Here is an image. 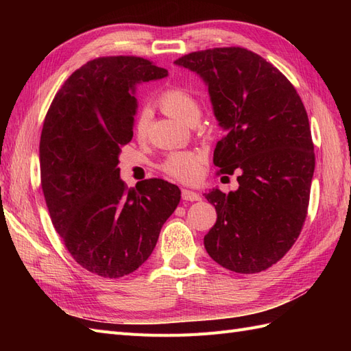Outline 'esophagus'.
Masks as SVG:
<instances>
[{"instance_id": "1", "label": "esophagus", "mask_w": 351, "mask_h": 351, "mask_svg": "<svg viewBox=\"0 0 351 351\" xmlns=\"http://www.w3.org/2000/svg\"><path fill=\"white\" fill-rule=\"evenodd\" d=\"M182 197H183V200H186V202H197V200H202V197H200L197 193L192 192V190H187V189H183Z\"/></svg>"}]
</instances>
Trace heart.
Instances as JSON below:
<instances>
[{"label": "heart", "mask_w": 351, "mask_h": 351, "mask_svg": "<svg viewBox=\"0 0 351 351\" xmlns=\"http://www.w3.org/2000/svg\"><path fill=\"white\" fill-rule=\"evenodd\" d=\"M158 107L168 115L186 124H195L200 115V105L195 95L186 88L173 86L165 89L156 98ZM151 124L149 110H142L134 120V134L142 139L147 134ZM202 159L193 152L169 154L161 164L162 171L176 180L192 183L200 174Z\"/></svg>", "instance_id": "obj_1"}]
</instances>
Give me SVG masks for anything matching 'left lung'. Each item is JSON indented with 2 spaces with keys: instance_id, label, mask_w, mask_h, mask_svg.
Here are the masks:
<instances>
[{
  "instance_id": "1",
  "label": "left lung",
  "mask_w": 351,
  "mask_h": 351,
  "mask_svg": "<svg viewBox=\"0 0 351 351\" xmlns=\"http://www.w3.org/2000/svg\"><path fill=\"white\" fill-rule=\"evenodd\" d=\"M176 64L206 82L226 130L214 151L217 174L239 173L236 192L205 193L217 209L205 249L232 272L268 269L300 236L309 206L315 152L304 105L277 67L246 48L190 52Z\"/></svg>"
}]
</instances>
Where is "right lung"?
Wrapping results in <instances>:
<instances>
[{"instance_id": "obj_1", "label": "right lung", "mask_w": 351, "mask_h": 351, "mask_svg": "<svg viewBox=\"0 0 351 351\" xmlns=\"http://www.w3.org/2000/svg\"><path fill=\"white\" fill-rule=\"evenodd\" d=\"M165 69L133 56L99 57L56 93L40 133V184L52 226L80 267L121 278L151 256L180 189L147 178L129 189L119 155L132 141L136 86Z\"/></svg>"}]
</instances>
